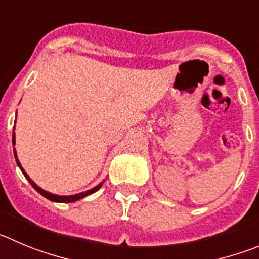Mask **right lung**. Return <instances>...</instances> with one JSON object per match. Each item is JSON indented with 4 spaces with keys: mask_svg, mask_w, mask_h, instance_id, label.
I'll return each mask as SVG.
<instances>
[{
    "mask_svg": "<svg viewBox=\"0 0 259 259\" xmlns=\"http://www.w3.org/2000/svg\"><path fill=\"white\" fill-rule=\"evenodd\" d=\"M14 130H15V127H14ZM13 146H15V133H13ZM14 156H15L16 163H18V166H19V167H20L21 172L24 174V176H25V178H26V180H28L29 183H30L31 187L34 188V189L37 190V192L39 193V194H42L43 197L47 198V199H50V200H52V202H59V203H72V202H76V200L83 199V198H85L87 195H91V194H93V193H96L97 190L100 189V188L102 187V184H103V181H102V183H100V184L97 185V187L92 188V189L87 190V192L79 193V194H74V195H57V194H53V193H50V192H47V190L42 189V188H40V187H38V185L35 184L34 181L31 180L30 178H29V175L25 172V170H24V168L21 167V163L19 162L18 154H16L15 148H14Z\"/></svg>",
    "mask_w": 259,
    "mask_h": 259,
    "instance_id": "right-lung-1",
    "label": "right lung"
}]
</instances>
